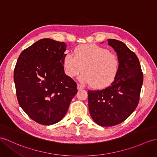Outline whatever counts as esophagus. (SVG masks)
Here are the masks:
<instances>
[{"instance_id":"esophagus-1","label":"esophagus","mask_w":157,"mask_h":157,"mask_svg":"<svg viewBox=\"0 0 157 157\" xmlns=\"http://www.w3.org/2000/svg\"><path fill=\"white\" fill-rule=\"evenodd\" d=\"M77 89H78V90H82V89H83V86H81V85L77 84Z\"/></svg>"}]
</instances>
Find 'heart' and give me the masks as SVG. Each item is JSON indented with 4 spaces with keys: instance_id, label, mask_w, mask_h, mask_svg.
Instances as JSON below:
<instances>
[{
    "instance_id": "heart-1",
    "label": "heart",
    "mask_w": 157,
    "mask_h": 157,
    "mask_svg": "<svg viewBox=\"0 0 157 157\" xmlns=\"http://www.w3.org/2000/svg\"><path fill=\"white\" fill-rule=\"evenodd\" d=\"M74 52V56L66 53L62 59L64 71L69 78L75 77L83 70L79 81L96 90L106 88L114 82L120 68L116 55L95 44L79 45Z\"/></svg>"
}]
</instances>
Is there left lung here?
<instances>
[{
    "label": "left lung",
    "instance_id": "left-lung-1",
    "mask_svg": "<svg viewBox=\"0 0 157 157\" xmlns=\"http://www.w3.org/2000/svg\"><path fill=\"white\" fill-rule=\"evenodd\" d=\"M108 45L117 53L118 74L110 86L88 91L89 111L101 126H113L124 122L136 108L143 82L139 60L124 43L109 39Z\"/></svg>",
    "mask_w": 157,
    "mask_h": 157
}]
</instances>
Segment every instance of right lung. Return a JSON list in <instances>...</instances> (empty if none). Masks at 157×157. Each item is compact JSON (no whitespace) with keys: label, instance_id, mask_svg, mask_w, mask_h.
<instances>
[{"label":"right lung","instance_id":"1","mask_svg":"<svg viewBox=\"0 0 157 157\" xmlns=\"http://www.w3.org/2000/svg\"><path fill=\"white\" fill-rule=\"evenodd\" d=\"M63 42L39 40L23 51L14 70V82L20 106L34 121L54 124L63 118L77 85L65 74L62 59Z\"/></svg>","mask_w":157,"mask_h":157}]
</instances>
